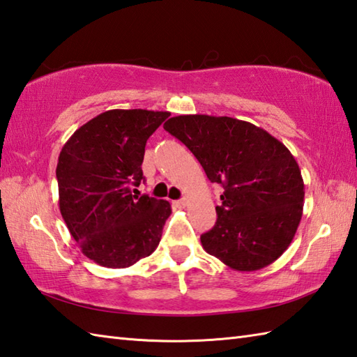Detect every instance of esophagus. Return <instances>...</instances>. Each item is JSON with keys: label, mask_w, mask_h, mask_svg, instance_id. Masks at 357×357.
<instances>
[{"label": "esophagus", "mask_w": 357, "mask_h": 357, "mask_svg": "<svg viewBox=\"0 0 357 357\" xmlns=\"http://www.w3.org/2000/svg\"><path fill=\"white\" fill-rule=\"evenodd\" d=\"M173 206H174V207H178V208H185V207H187V201H185V199L174 201V202H173Z\"/></svg>", "instance_id": "esophagus-1"}]
</instances>
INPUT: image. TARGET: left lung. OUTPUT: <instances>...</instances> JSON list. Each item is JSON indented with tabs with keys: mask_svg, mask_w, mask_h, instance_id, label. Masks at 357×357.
Returning <instances> with one entry per match:
<instances>
[{
	"mask_svg": "<svg viewBox=\"0 0 357 357\" xmlns=\"http://www.w3.org/2000/svg\"><path fill=\"white\" fill-rule=\"evenodd\" d=\"M164 128L224 187L216 224L201 234L204 250L238 271L275 262L291 244L304 207V179L290 150L264 128L229 116L179 115Z\"/></svg>",
	"mask_w": 357,
	"mask_h": 357,
	"instance_id": "obj_1",
	"label": "left lung"
}]
</instances>
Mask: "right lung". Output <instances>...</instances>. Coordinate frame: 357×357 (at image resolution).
Returning a JSON list of instances; mask_svg holds the SVG:
<instances>
[{"mask_svg":"<svg viewBox=\"0 0 357 357\" xmlns=\"http://www.w3.org/2000/svg\"><path fill=\"white\" fill-rule=\"evenodd\" d=\"M169 112L107 110L81 126L58 158L59 211L81 252L98 265L126 268L155 252L169 201L133 195L146 142ZM135 192H138L135 188Z\"/></svg>","mask_w":357,"mask_h":357,"instance_id":"add662e5","label":"right lung"}]
</instances>
